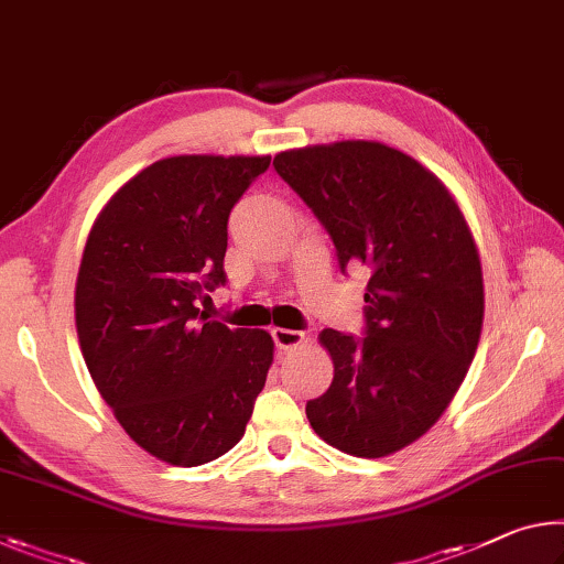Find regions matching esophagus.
I'll return each mask as SVG.
<instances>
[{"label": "esophagus", "instance_id": "1", "mask_svg": "<svg viewBox=\"0 0 564 564\" xmlns=\"http://www.w3.org/2000/svg\"><path fill=\"white\" fill-rule=\"evenodd\" d=\"M271 336L275 346L283 348V351H289V348H299L308 341L303 330H293V328H273Z\"/></svg>", "mask_w": 564, "mask_h": 564}]
</instances>
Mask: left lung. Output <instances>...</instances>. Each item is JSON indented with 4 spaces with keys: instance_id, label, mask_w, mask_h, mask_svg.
<instances>
[{
    "instance_id": "obj_1",
    "label": "left lung",
    "mask_w": 564,
    "mask_h": 564,
    "mask_svg": "<svg viewBox=\"0 0 564 564\" xmlns=\"http://www.w3.org/2000/svg\"><path fill=\"white\" fill-rule=\"evenodd\" d=\"M273 167L324 223L341 268L371 273L361 341L318 334L334 381L306 416L344 454L389 457L440 422L475 359L485 318L477 240L449 187L383 142L283 150Z\"/></svg>"
}]
</instances>
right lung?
Returning a JSON list of instances; mask_svg holds the SVG:
<instances>
[{
  "label": "right lung",
  "instance_id": "right-lung-1",
  "mask_svg": "<svg viewBox=\"0 0 564 564\" xmlns=\"http://www.w3.org/2000/svg\"><path fill=\"white\" fill-rule=\"evenodd\" d=\"M271 155H173L132 175L89 228L75 285L79 348L140 449L198 467L246 434L273 364L263 328L208 321L228 216Z\"/></svg>",
  "mask_w": 564,
  "mask_h": 564
}]
</instances>
